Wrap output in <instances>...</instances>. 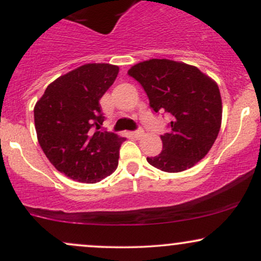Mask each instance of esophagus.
Returning a JSON list of instances; mask_svg holds the SVG:
<instances>
[{
  "instance_id": "esophagus-1",
  "label": "esophagus",
  "mask_w": 261,
  "mask_h": 261,
  "mask_svg": "<svg viewBox=\"0 0 261 261\" xmlns=\"http://www.w3.org/2000/svg\"><path fill=\"white\" fill-rule=\"evenodd\" d=\"M143 135H145V131H143V130H137V131H134V133H133V136L135 137V139H141Z\"/></svg>"
}]
</instances>
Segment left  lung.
I'll list each match as a JSON object with an SVG mask.
<instances>
[{
    "label": "left lung",
    "instance_id": "obj_1",
    "mask_svg": "<svg viewBox=\"0 0 261 261\" xmlns=\"http://www.w3.org/2000/svg\"><path fill=\"white\" fill-rule=\"evenodd\" d=\"M145 89L155 113L172 118L169 133L162 135L163 149L147 157L157 169L178 173L201 161L217 139L222 100L217 83L195 66L167 59H151L128 70Z\"/></svg>",
    "mask_w": 261,
    "mask_h": 261
}]
</instances>
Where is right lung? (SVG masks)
<instances>
[{
	"label": "right lung",
	"mask_w": 261,
	"mask_h": 261,
	"mask_svg": "<svg viewBox=\"0 0 261 261\" xmlns=\"http://www.w3.org/2000/svg\"><path fill=\"white\" fill-rule=\"evenodd\" d=\"M119 73L86 64L54 81L34 107L39 145L59 172L81 182L100 181L118 168L124 137L101 130L99 100Z\"/></svg>",
	"instance_id": "add662e5"
}]
</instances>
